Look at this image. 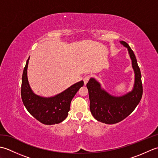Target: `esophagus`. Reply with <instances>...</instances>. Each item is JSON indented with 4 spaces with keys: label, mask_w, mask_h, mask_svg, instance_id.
I'll return each mask as SVG.
<instances>
[{
    "label": "esophagus",
    "mask_w": 158,
    "mask_h": 158,
    "mask_svg": "<svg viewBox=\"0 0 158 158\" xmlns=\"http://www.w3.org/2000/svg\"><path fill=\"white\" fill-rule=\"evenodd\" d=\"M90 75H87V76H85L84 78H83V81H84V84L85 85V84H87V83L88 82V81L89 80V79H90Z\"/></svg>",
    "instance_id": "obj_1"
}]
</instances>
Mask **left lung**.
<instances>
[{
    "label": "left lung",
    "mask_w": 158,
    "mask_h": 158,
    "mask_svg": "<svg viewBox=\"0 0 158 158\" xmlns=\"http://www.w3.org/2000/svg\"><path fill=\"white\" fill-rule=\"evenodd\" d=\"M120 43L128 50L135 74L132 91L122 96H112L102 89L100 83L94 78L90 79L86 85L89 92L90 111L96 120L106 124L118 123L126 118L139 105L143 95L141 73L136 56L127 43L123 41Z\"/></svg>",
    "instance_id": "left-lung-1"
}]
</instances>
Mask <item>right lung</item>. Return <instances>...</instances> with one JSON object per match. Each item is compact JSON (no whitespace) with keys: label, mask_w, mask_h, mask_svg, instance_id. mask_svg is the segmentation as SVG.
Listing matches in <instances>:
<instances>
[{"label":"right lung","mask_w":158,"mask_h":158,"mask_svg":"<svg viewBox=\"0 0 158 158\" xmlns=\"http://www.w3.org/2000/svg\"><path fill=\"white\" fill-rule=\"evenodd\" d=\"M29 58L23 69L22 79L21 96L23 105L36 119L43 124L53 125L63 122L68 116L72 99L84 83L77 82L55 96L45 98L36 95L32 92L28 80Z\"/></svg>","instance_id":"add662e5"}]
</instances>
